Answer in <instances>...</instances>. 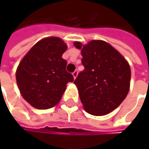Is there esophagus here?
Here are the masks:
<instances>
[{
  "instance_id": "obj_1",
  "label": "esophagus",
  "mask_w": 149,
  "mask_h": 149,
  "mask_svg": "<svg viewBox=\"0 0 149 149\" xmlns=\"http://www.w3.org/2000/svg\"><path fill=\"white\" fill-rule=\"evenodd\" d=\"M72 74H73V77H74V79H76V77H77V75H78V72L75 70V71L74 72V73H73Z\"/></svg>"
}]
</instances>
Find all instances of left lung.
Returning <instances> with one entry per match:
<instances>
[{
	"mask_svg": "<svg viewBox=\"0 0 149 149\" xmlns=\"http://www.w3.org/2000/svg\"><path fill=\"white\" fill-rule=\"evenodd\" d=\"M81 49L84 71L74 81L84 110L95 116L106 115L121 104L129 93L131 70L129 62L110 44L93 40Z\"/></svg>",
	"mask_w": 149,
	"mask_h": 149,
	"instance_id": "1",
	"label": "left lung"
}]
</instances>
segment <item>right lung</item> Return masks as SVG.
Returning a JSON list of instances; mask_svg holds the SVG:
<instances>
[{
	"label": "right lung",
	"instance_id": "right-lung-1",
	"mask_svg": "<svg viewBox=\"0 0 149 149\" xmlns=\"http://www.w3.org/2000/svg\"><path fill=\"white\" fill-rule=\"evenodd\" d=\"M67 45L59 37H45L35 44L16 69V83L21 96L37 109L53 108L62 98L69 82L74 81L66 71L62 54Z\"/></svg>",
	"mask_w": 149,
	"mask_h": 149
}]
</instances>
